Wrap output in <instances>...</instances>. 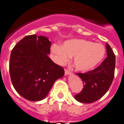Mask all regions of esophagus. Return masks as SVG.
I'll return each mask as SVG.
<instances>
[{"label":"esophagus","mask_w":124,"mask_h":124,"mask_svg":"<svg viewBox=\"0 0 124 124\" xmlns=\"http://www.w3.org/2000/svg\"><path fill=\"white\" fill-rule=\"evenodd\" d=\"M65 75H68L71 74V73H70V71H69V70L65 69Z\"/></svg>","instance_id":"obj_1"}]
</instances>
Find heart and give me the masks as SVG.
I'll use <instances>...</instances> for the list:
<instances>
[{
  "label": "heart",
  "mask_w": 124,
  "mask_h": 124,
  "mask_svg": "<svg viewBox=\"0 0 124 124\" xmlns=\"http://www.w3.org/2000/svg\"><path fill=\"white\" fill-rule=\"evenodd\" d=\"M51 50L57 63L63 65L73 57L75 68L80 71L93 69L104 57L106 48L101 43L85 39H73L65 41L63 45L53 44Z\"/></svg>",
  "instance_id": "b5f03b06"
}]
</instances>
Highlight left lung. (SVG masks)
<instances>
[{
	"instance_id": "left-lung-1",
	"label": "left lung",
	"mask_w": 124,
	"mask_h": 124,
	"mask_svg": "<svg viewBox=\"0 0 124 124\" xmlns=\"http://www.w3.org/2000/svg\"><path fill=\"white\" fill-rule=\"evenodd\" d=\"M108 57L100 66L85 73H76L82 79V91L75 95V100L81 103H89L102 97L111 85L114 78L116 57L113 50L106 43Z\"/></svg>"
}]
</instances>
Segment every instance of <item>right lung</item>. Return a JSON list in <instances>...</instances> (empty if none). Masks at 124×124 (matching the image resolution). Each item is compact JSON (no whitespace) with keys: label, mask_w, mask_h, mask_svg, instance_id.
Listing matches in <instances>:
<instances>
[{"label":"right lung","mask_w":124,"mask_h":124,"mask_svg":"<svg viewBox=\"0 0 124 124\" xmlns=\"http://www.w3.org/2000/svg\"><path fill=\"white\" fill-rule=\"evenodd\" d=\"M51 43L45 36H26L11 51L9 71L13 87L26 100L45 99L58 79L63 77V68L49 57Z\"/></svg>","instance_id":"right-lung-1"}]
</instances>
